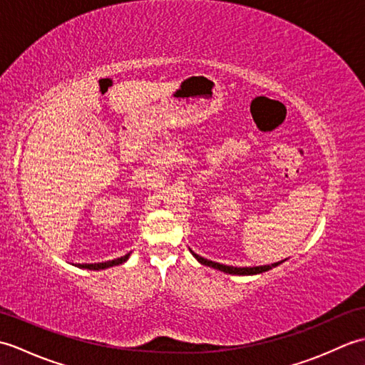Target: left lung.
Segmentation results:
<instances>
[{"label":"left lung","instance_id":"left-lung-1","mask_svg":"<svg viewBox=\"0 0 365 365\" xmlns=\"http://www.w3.org/2000/svg\"><path fill=\"white\" fill-rule=\"evenodd\" d=\"M191 254L195 255V257L202 263V265H207V267H212L215 269H220V271H224V273H229V274H259V273H263V271H268L271 268L277 267L279 263L281 262H276V263H271V265H262V267H245V268H238V267H229V265H221V263H216V262H212V260H207L204 257H200V255L195 254L191 251Z\"/></svg>","mask_w":365,"mask_h":365}]
</instances>
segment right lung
Here are the masks:
<instances>
[{"label":"right lung","mask_w":365,"mask_h":365,"mask_svg":"<svg viewBox=\"0 0 365 365\" xmlns=\"http://www.w3.org/2000/svg\"><path fill=\"white\" fill-rule=\"evenodd\" d=\"M128 255L130 254H125L120 259H114V260L103 262V263H78V265H76V267L86 268V269H105V268H110V267H114V265H120V263H123V262L128 259Z\"/></svg>","instance_id":"add662e5"}]
</instances>
